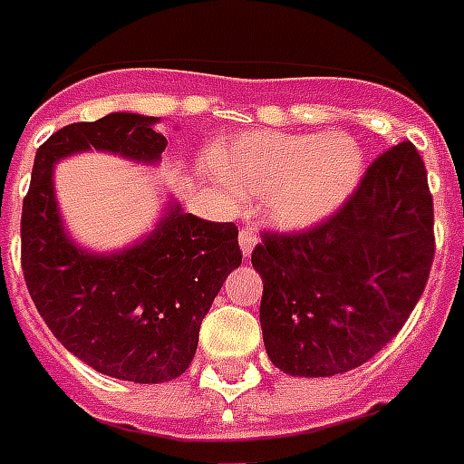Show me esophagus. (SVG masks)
I'll return each mask as SVG.
<instances>
[{
  "mask_svg": "<svg viewBox=\"0 0 464 464\" xmlns=\"http://www.w3.org/2000/svg\"><path fill=\"white\" fill-rule=\"evenodd\" d=\"M238 243H240V250H243V256L250 257V253H253V247L257 246L256 228H253V226H246V228H240Z\"/></svg>",
  "mask_w": 464,
  "mask_h": 464,
  "instance_id": "1",
  "label": "esophagus"
}]
</instances>
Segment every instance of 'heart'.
<instances>
[{
    "instance_id": "1",
    "label": "heart",
    "mask_w": 464,
    "mask_h": 464,
    "mask_svg": "<svg viewBox=\"0 0 464 464\" xmlns=\"http://www.w3.org/2000/svg\"><path fill=\"white\" fill-rule=\"evenodd\" d=\"M208 162L240 197H265L272 224L302 231L326 221L355 192L365 158L343 130H247L214 148Z\"/></svg>"
}]
</instances>
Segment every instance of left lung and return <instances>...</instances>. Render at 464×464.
<instances>
[{
	"mask_svg": "<svg viewBox=\"0 0 464 464\" xmlns=\"http://www.w3.org/2000/svg\"><path fill=\"white\" fill-rule=\"evenodd\" d=\"M436 253L433 197L413 143L389 148L324 224L265 233L253 250L263 277L267 355L292 377L355 370L401 331Z\"/></svg>",
	"mask_w": 464,
	"mask_h": 464,
	"instance_id": "8db88e82",
	"label": "left lung"
}]
</instances>
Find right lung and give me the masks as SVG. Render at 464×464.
<instances>
[{
	"label": "right lung",
	"instance_id": "1",
	"mask_svg": "<svg viewBox=\"0 0 464 464\" xmlns=\"http://www.w3.org/2000/svg\"><path fill=\"white\" fill-rule=\"evenodd\" d=\"M158 121L114 111L55 130L35 153L21 211V270L45 326L92 370L138 384L175 380L192 365L201 321L243 260L238 228L168 201L133 246L92 253L63 224L53 165L84 150L155 165L168 146Z\"/></svg>",
	"mask_w": 464,
	"mask_h": 464
}]
</instances>
